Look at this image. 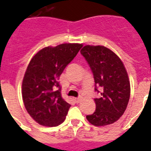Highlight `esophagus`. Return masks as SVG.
<instances>
[{"mask_svg":"<svg viewBox=\"0 0 151 151\" xmlns=\"http://www.w3.org/2000/svg\"><path fill=\"white\" fill-rule=\"evenodd\" d=\"M82 100V98L81 97H78V98H75V101H76V103H79V102H80Z\"/></svg>","mask_w":151,"mask_h":151,"instance_id":"esophagus-1","label":"esophagus"}]
</instances>
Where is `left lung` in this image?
<instances>
[{
  "mask_svg": "<svg viewBox=\"0 0 151 151\" xmlns=\"http://www.w3.org/2000/svg\"><path fill=\"white\" fill-rule=\"evenodd\" d=\"M91 68L101 97L94 99L96 109L86 119L94 126L114 123L125 111L130 99V81L121 60L103 45H85L80 50Z\"/></svg>",
  "mask_w": 151,
  "mask_h": 151,
  "instance_id": "obj_1",
  "label": "left lung"
}]
</instances>
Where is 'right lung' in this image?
<instances>
[{"label":"right lung","instance_id":"add662e5","mask_svg":"<svg viewBox=\"0 0 151 151\" xmlns=\"http://www.w3.org/2000/svg\"><path fill=\"white\" fill-rule=\"evenodd\" d=\"M83 45L64 43L39 50L29 63L22 83L27 113L37 123L56 127L64 122L71 105L63 99L60 76Z\"/></svg>","mask_w":151,"mask_h":151}]
</instances>
